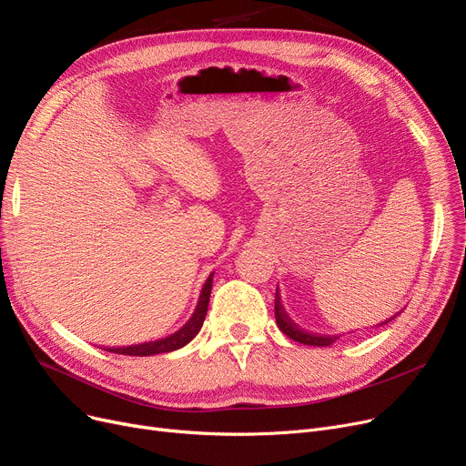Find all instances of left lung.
I'll use <instances>...</instances> for the list:
<instances>
[{
  "label": "left lung",
  "instance_id": "1",
  "mask_svg": "<svg viewBox=\"0 0 466 466\" xmlns=\"http://www.w3.org/2000/svg\"><path fill=\"white\" fill-rule=\"evenodd\" d=\"M274 314H276V323H278V328L281 329V333L288 335L289 339H293L297 342H302V345L329 347L339 339L337 335H319V333H312V331H307V329H302L300 326H297V323L289 318V314L286 312V309H283V305L279 302L278 291H276V299H274ZM392 318H389L387 321H390ZM387 321H382V323H387ZM382 323H380V326H382Z\"/></svg>",
  "mask_w": 466,
  "mask_h": 466
}]
</instances>
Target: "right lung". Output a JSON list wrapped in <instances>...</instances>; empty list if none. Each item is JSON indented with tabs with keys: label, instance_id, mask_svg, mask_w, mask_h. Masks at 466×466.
I'll return each instance as SVG.
<instances>
[{
	"label": "right lung",
	"instance_id": "right-lung-1",
	"mask_svg": "<svg viewBox=\"0 0 466 466\" xmlns=\"http://www.w3.org/2000/svg\"><path fill=\"white\" fill-rule=\"evenodd\" d=\"M211 288H213V274H209L208 281L201 288L199 299L196 310L192 312L190 319L185 323L183 328L177 329L175 333L157 339V340H150V342H140V345H131V347H110L105 349L108 352L114 354H124V356H154V354H166V352H173L183 349L185 345L199 333L201 326H204V319L208 314V307H209V297H211Z\"/></svg>",
	"mask_w": 466,
	"mask_h": 466
}]
</instances>
